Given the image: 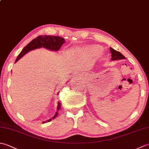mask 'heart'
Wrapping results in <instances>:
<instances>
[{
    "instance_id": "b5f03b06",
    "label": "heart",
    "mask_w": 149,
    "mask_h": 149,
    "mask_svg": "<svg viewBox=\"0 0 149 149\" xmlns=\"http://www.w3.org/2000/svg\"><path fill=\"white\" fill-rule=\"evenodd\" d=\"M103 51V48L99 45H91L85 48L86 55L90 58H95L99 56Z\"/></svg>"
}]
</instances>
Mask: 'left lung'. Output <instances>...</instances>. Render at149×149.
I'll return each mask as SVG.
<instances>
[{
  "label": "left lung",
  "instance_id": "1",
  "mask_svg": "<svg viewBox=\"0 0 149 149\" xmlns=\"http://www.w3.org/2000/svg\"><path fill=\"white\" fill-rule=\"evenodd\" d=\"M110 51L111 53V60L112 61H116V60H123L126 59L125 57L122 55V54L118 51H116L115 49L110 47Z\"/></svg>",
  "mask_w": 149,
  "mask_h": 149
}]
</instances>
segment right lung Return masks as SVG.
Instances as JSON below:
<instances>
[{
	"instance_id": "obj_1",
	"label": "right lung",
	"mask_w": 149,
	"mask_h": 149,
	"mask_svg": "<svg viewBox=\"0 0 149 149\" xmlns=\"http://www.w3.org/2000/svg\"><path fill=\"white\" fill-rule=\"evenodd\" d=\"M65 42V39L63 38L56 36H49V35H41L36 37V38L33 39L30 43L22 49L20 53L19 54L15 63L18 61L19 59L22 58L25 54H26L27 52H29L31 50H35L36 49L45 48L47 50H50L51 51H58L59 49L61 48L63 44ZM59 94V92L58 93ZM58 108H57V112L55 113L52 118L43 121L42 123H44L45 122H50L52 119L56 118V117L58 116V111L61 109V104L59 102L58 103Z\"/></svg>"
}]
</instances>
